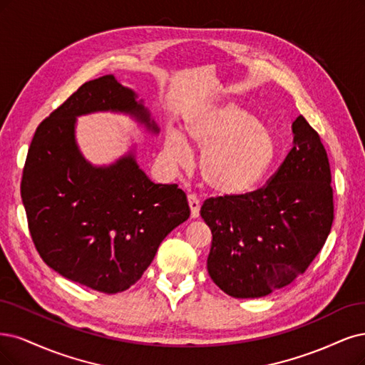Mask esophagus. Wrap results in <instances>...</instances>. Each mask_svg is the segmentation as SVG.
I'll use <instances>...</instances> for the list:
<instances>
[{
  "instance_id": "esophagus-1",
  "label": "esophagus",
  "mask_w": 365,
  "mask_h": 365,
  "mask_svg": "<svg viewBox=\"0 0 365 365\" xmlns=\"http://www.w3.org/2000/svg\"><path fill=\"white\" fill-rule=\"evenodd\" d=\"M188 207H190V216L192 219L199 217V210H200V200L195 195H188Z\"/></svg>"
}]
</instances>
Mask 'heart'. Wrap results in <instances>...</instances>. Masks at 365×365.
<instances>
[{"label": "heart", "mask_w": 365, "mask_h": 365, "mask_svg": "<svg viewBox=\"0 0 365 365\" xmlns=\"http://www.w3.org/2000/svg\"><path fill=\"white\" fill-rule=\"evenodd\" d=\"M185 134L204 150L200 178L219 196H242L266 177L278 154L273 134L259 119L234 104H212L185 120ZM166 154L178 165L190 161V148L178 131H169Z\"/></svg>", "instance_id": "1"}]
</instances>
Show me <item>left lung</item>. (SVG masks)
Instances as JSON below:
<instances>
[{
    "instance_id": "1",
    "label": "left lung",
    "mask_w": 365,
    "mask_h": 365,
    "mask_svg": "<svg viewBox=\"0 0 365 365\" xmlns=\"http://www.w3.org/2000/svg\"><path fill=\"white\" fill-rule=\"evenodd\" d=\"M292 130L293 148L266 187L242 196L211 197L200 208L212 234L208 273L232 297H264L292 284L331 232L328 155L304 116Z\"/></svg>"
}]
</instances>
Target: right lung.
Listing matches in <instances>:
<instances>
[{"label": "right lung", "instance_id": "right-lung-1", "mask_svg": "<svg viewBox=\"0 0 365 365\" xmlns=\"http://www.w3.org/2000/svg\"><path fill=\"white\" fill-rule=\"evenodd\" d=\"M98 111L131 116L158 134L142 99L115 75L84 83L37 127L25 160L21 196L37 252L49 267L92 290L115 294L142 278L160 243L190 217L177 184H155L135 148L108 166L87 161L77 118Z\"/></svg>", "mask_w": 365, "mask_h": 365}]
</instances>
